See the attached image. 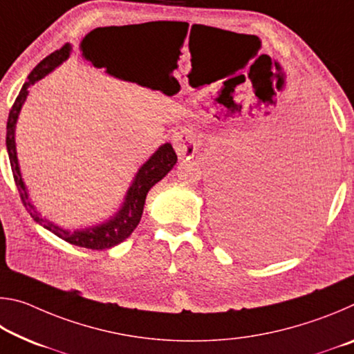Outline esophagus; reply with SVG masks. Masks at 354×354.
Segmentation results:
<instances>
[{"mask_svg":"<svg viewBox=\"0 0 354 354\" xmlns=\"http://www.w3.org/2000/svg\"><path fill=\"white\" fill-rule=\"evenodd\" d=\"M171 140H173V147H175L176 153L179 156V159H183V158L190 159L192 156L196 153V148H198L196 137L190 129L178 131V133L173 134Z\"/></svg>","mask_w":354,"mask_h":354,"instance_id":"34e87169","label":"esophagus"}]
</instances>
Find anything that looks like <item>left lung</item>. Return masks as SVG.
Returning a JSON list of instances; mask_svg holds the SVG:
<instances>
[{"mask_svg":"<svg viewBox=\"0 0 354 354\" xmlns=\"http://www.w3.org/2000/svg\"><path fill=\"white\" fill-rule=\"evenodd\" d=\"M298 134L309 162L297 184L218 185L215 190V232L236 253L256 261L286 256L301 247L320 223L331 189L333 134L320 113H308Z\"/></svg>","mask_w":354,"mask_h":354,"instance_id":"obj_1","label":"left lung"}]
</instances>
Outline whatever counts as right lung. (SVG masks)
<instances>
[{
	"mask_svg": "<svg viewBox=\"0 0 354 354\" xmlns=\"http://www.w3.org/2000/svg\"><path fill=\"white\" fill-rule=\"evenodd\" d=\"M86 39L82 40V44L86 41ZM87 46H88V53H92V55L97 51L100 53V48L97 46L95 41H88ZM70 51H71V45L65 44L61 50H56L55 53H51L50 56H46L44 61H41L37 67L29 73L28 81L23 84L19 97H17L15 103L9 112L8 133H6V147H8L12 173H14V179H15L17 189H19L23 206L26 207V211L29 214H31L34 221H37L39 225L46 227V230L51 231L55 236L64 239L65 242H68L71 245H76V247H82L88 250H107V248L115 247V245H118L120 242H123L124 239H128L131 236V232L136 230L142 218L143 206H145L148 190L151 189L156 183H159L160 179H162L167 173L173 169V165H175L178 160V156L175 153V149H173L171 143H164V145H160L158 148V151H156L151 158H149L147 162L140 167L139 171L136 173L134 181L129 185L122 207L118 209L113 217L106 220L104 223L84 227V230L68 231L55 225L48 218L41 217V214L34 207L32 201L29 200L26 184L21 178L19 159H17L15 124H17V120H19L21 106L26 101V97L29 93L28 87L32 86L34 82H37L39 80H41V77H45L48 73H51L53 70L59 67L62 62L67 61L70 56ZM100 61L104 62L103 59H100Z\"/></svg>",
	"mask_w": 354,
	"mask_h": 354,
	"instance_id": "obj_1",
	"label": "right lung"
}]
</instances>
